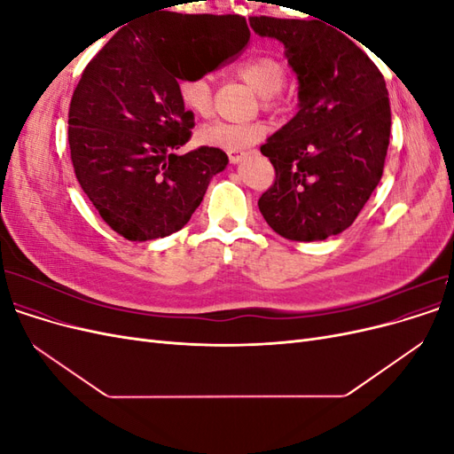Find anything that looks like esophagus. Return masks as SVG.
Masks as SVG:
<instances>
[{
    "mask_svg": "<svg viewBox=\"0 0 454 454\" xmlns=\"http://www.w3.org/2000/svg\"><path fill=\"white\" fill-rule=\"evenodd\" d=\"M227 155H229V160L232 162V164H239L246 155V151H237V149H231V151H227Z\"/></svg>",
    "mask_w": 454,
    "mask_h": 454,
    "instance_id": "esophagus-1",
    "label": "esophagus"
}]
</instances>
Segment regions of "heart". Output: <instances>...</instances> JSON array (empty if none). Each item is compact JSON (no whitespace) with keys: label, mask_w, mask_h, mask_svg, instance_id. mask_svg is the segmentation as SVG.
<instances>
[{"label":"heart","mask_w":454,"mask_h":454,"mask_svg":"<svg viewBox=\"0 0 454 454\" xmlns=\"http://www.w3.org/2000/svg\"><path fill=\"white\" fill-rule=\"evenodd\" d=\"M237 75L244 79L257 94L265 109L282 106V87L286 85V64L270 54H257L237 66ZM177 98L189 114L208 117L212 114V77L182 75L176 83ZM267 127L263 122H223L215 121L199 130V142L204 145L242 151L263 140Z\"/></svg>","instance_id":"obj_1"}]
</instances>
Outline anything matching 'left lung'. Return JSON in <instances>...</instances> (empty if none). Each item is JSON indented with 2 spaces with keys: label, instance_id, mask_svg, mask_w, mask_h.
Returning a JSON list of instances; mask_svg holds the SVG:
<instances>
[{
  "label": "left lung",
  "instance_id": "obj_1",
  "mask_svg": "<svg viewBox=\"0 0 454 454\" xmlns=\"http://www.w3.org/2000/svg\"><path fill=\"white\" fill-rule=\"evenodd\" d=\"M250 26L282 41L299 81L297 115L261 145L277 177L257 206L280 237L325 240L354 223L380 182L392 122L387 83L337 26L272 17Z\"/></svg>",
  "mask_w": 454,
  "mask_h": 454
}]
</instances>
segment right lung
I'll return each mask as SVG.
<instances>
[{
  "label": "right lung",
  "mask_w": 454,
  "mask_h": 454,
  "mask_svg": "<svg viewBox=\"0 0 454 454\" xmlns=\"http://www.w3.org/2000/svg\"><path fill=\"white\" fill-rule=\"evenodd\" d=\"M202 26L222 37L239 30L242 41L250 35L244 17L206 19ZM185 41V22L170 12L122 28L87 64L72 96L67 142L75 177L104 222L127 240L180 231L229 162L208 145L177 153L195 117L177 98L176 83L206 74L189 67L191 49L199 52L200 45Z\"/></svg>",
  "instance_id": "obj_1"
}]
</instances>
